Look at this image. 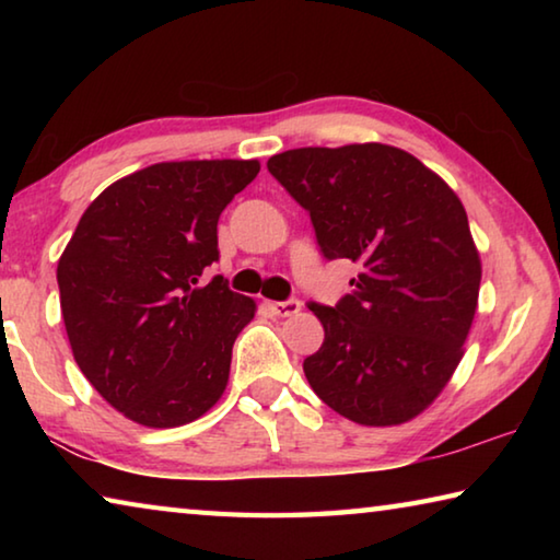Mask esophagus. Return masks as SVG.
<instances>
[{"mask_svg":"<svg viewBox=\"0 0 560 560\" xmlns=\"http://www.w3.org/2000/svg\"><path fill=\"white\" fill-rule=\"evenodd\" d=\"M267 308L271 311L273 316H296L301 311V301L299 299H287V301H267Z\"/></svg>","mask_w":560,"mask_h":560,"instance_id":"1","label":"esophagus"}]
</instances>
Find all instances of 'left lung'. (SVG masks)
<instances>
[{"mask_svg":"<svg viewBox=\"0 0 560 560\" xmlns=\"http://www.w3.org/2000/svg\"><path fill=\"white\" fill-rule=\"evenodd\" d=\"M269 173L308 212L320 254L360 267L336 306L308 303L324 346L303 360L330 410L385 428L420 415L464 355L481 264L467 212L400 148H296Z\"/></svg>","mask_w":560,"mask_h":560,"instance_id":"left-lung-1","label":"left lung"}]
</instances>
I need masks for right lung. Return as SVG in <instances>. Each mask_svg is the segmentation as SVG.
<instances>
[{"mask_svg": "<svg viewBox=\"0 0 560 560\" xmlns=\"http://www.w3.org/2000/svg\"><path fill=\"white\" fill-rule=\"evenodd\" d=\"M257 160L158 163L89 205L56 269L61 314L89 383L145 428H179L220 400L252 299L224 277L217 222Z\"/></svg>", "mask_w": 560, "mask_h": 560, "instance_id": "obj_1", "label": "right lung"}]
</instances>
